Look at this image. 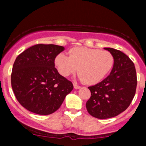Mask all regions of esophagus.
I'll use <instances>...</instances> for the list:
<instances>
[{"mask_svg":"<svg viewBox=\"0 0 146 146\" xmlns=\"http://www.w3.org/2000/svg\"><path fill=\"white\" fill-rule=\"evenodd\" d=\"M73 86H74L75 89H79V88H80V86L77 85V83H76V82H73Z\"/></svg>","mask_w":146,"mask_h":146,"instance_id":"1","label":"esophagus"}]
</instances>
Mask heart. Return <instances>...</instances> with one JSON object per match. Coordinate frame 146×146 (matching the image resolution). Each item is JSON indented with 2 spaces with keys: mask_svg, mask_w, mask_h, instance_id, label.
I'll use <instances>...</instances> for the list:
<instances>
[{
  "mask_svg": "<svg viewBox=\"0 0 146 146\" xmlns=\"http://www.w3.org/2000/svg\"><path fill=\"white\" fill-rule=\"evenodd\" d=\"M114 59L107 51L76 47L69 51V56L60 53L54 63L61 76L68 77L78 70L79 78L88 85H93L102 80L112 68Z\"/></svg>",
  "mask_w": 146,
  "mask_h": 146,
  "instance_id": "obj_1",
  "label": "heart"
}]
</instances>
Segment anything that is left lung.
Wrapping results in <instances>:
<instances>
[{
	"label": "left lung",
	"instance_id": "8db88e82",
	"mask_svg": "<svg viewBox=\"0 0 146 146\" xmlns=\"http://www.w3.org/2000/svg\"><path fill=\"white\" fill-rule=\"evenodd\" d=\"M112 54L114 66L105 79L88 87L90 98L86 102L88 113L98 119L116 117L126 110L136 94L137 77L133 61L124 53L104 48Z\"/></svg>",
	"mask_w": 146,
	"mask_h": 146
}]
</instances>
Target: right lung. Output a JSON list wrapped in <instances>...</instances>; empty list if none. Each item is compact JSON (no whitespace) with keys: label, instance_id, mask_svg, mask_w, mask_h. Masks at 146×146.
Segmentation results:
<instances>
[{"label":"right lung","instance_id":"obj_1","mask_svg":"<svg viewBox=\"0 0 146 146\" xmlns=\"http://www.w3.org/2000/svg\"><path fill=\"white\" fill-rule=\"evenodd\" d=\"M64 50L61 46L39 44L16 58L11 85L16 99L26 110L40 115L52 114L73 89V83L55 68L56 56Z\"/></svg>","mask_w":146,"mask_h":146}]
</instances>
